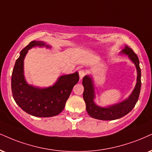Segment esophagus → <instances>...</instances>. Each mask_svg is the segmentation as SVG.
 <instances>
[{
	"instance_id": "obj_1",
	"label": "esophagus",
	"mask_w": 152,
	"mask_h": 152,
	"mask_svg": "<svg viewBox=\"0 0 152 152\" xmlns=\"http://www.w3.org/2000/svg\"><path fill=\"white\" fill-rule=\"evenodd\" d=\"M85 74H86V72H85V70H80L79 71V75H80V79L82 80V78H83L84 77H85Z\"/></svg>"
}]
</instances>
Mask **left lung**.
<instances>
[{"label":"left lung","instance_id":"1","mask_svg":"<svg viewBox=\"0 0 152 152\" xmlns=\"http://www.w3.org/2000/svg\"><path fill=\"white\" fill-rule=\"evenodd\" d=\"M120 55L128 56L129 59L135 65L137 72L135 87L131 94L123 102L118 104L110 105L106 107H102L94 102L95 95L94 85L92 77L86 75L83 77L82 85L84 86L83 99L86 104V110L91 118L102 121H113L121 118L130 113L134 107L139 99L140 89H141V69L140 67V61L137 56L134 53L132 48L125 46L120 52Z\"/></svg>","mask_w":152,"mask_h":152}]
</instances>
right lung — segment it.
Instances as JSON below:
<instances>
[{"instance_id":"obj_1","label":"right lung","mask_w":152,"mask_h":152,"mask_svg":"<svg viewBox=\"0 0 152 152\" xmlns=\"http://www.w3.org/2000/svg\"><path fill=\"white\" fill-rule=\"evenodd\" d=\"M51 48L44 42L32 41L20 52L12 70L11 88L16 104L24 111L36 117H52L64 109L72 88L79 81V74L61 75L53 85L40 88L29 85L24 75V60L28 50L36 47Z\"/></svg>"}]
</instances>
